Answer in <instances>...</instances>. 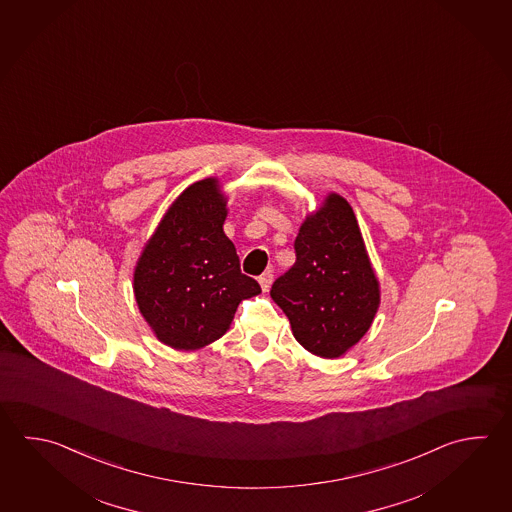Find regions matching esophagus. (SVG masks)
<instances>
[{
  "label": "esophagus",
  "instance_id": "obj_1",
  "mask_svg": "<svg viewBox=\"0 0 512 512\" xmlns=\"http://www.w3.org/2000/svg\"><path fill=\"white\" fill-rule=\"evenodd\" d=\"M271 280H273V275H271V271H266V273H262L261 277H259V284H261V288L262 291H264V293L270 290Z\"/></svg>",
  "mask_w": 512,
  "mask_h": 512
}]
</instances>
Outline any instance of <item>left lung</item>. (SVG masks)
I'll list each match as a JSON object with an SVG mask.
<instances>
[{"instance_id":"8db88e82","label":"left lung","mask_w":512,"mask_h":512,"mask_svg":"<svg viewBox=\"0 0 512 512\" xmlns=\"http://www.w3.org/2000/svg\"><path fill=\"white\" fill-rule=\"evenodd\" d=\"M295 253L293 268L273 282L271 299L302 348L317 357H344L375 320L380 282L342 195L328 193L319 210L306 215Z\"/></svg>"}]
</instances>
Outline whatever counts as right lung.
<instances>
[{"label":"right lung","mask_w":512,"mask_h":512,"mask_svg":"<svg viewBox=\"0 0 512 512\" xmlns=\"http://www.w3.org/2000/svg\"><path fill=\"white\" fill-rule=\"evenodd\" d=\"M228 197L217 177L190 184L157 224L134 268L137 308L157 340L177 351L221 338L244 299L261 293L241 273L222 224Z\"/></svg>","instance_id":"right-lung-1"}]
</instances>
